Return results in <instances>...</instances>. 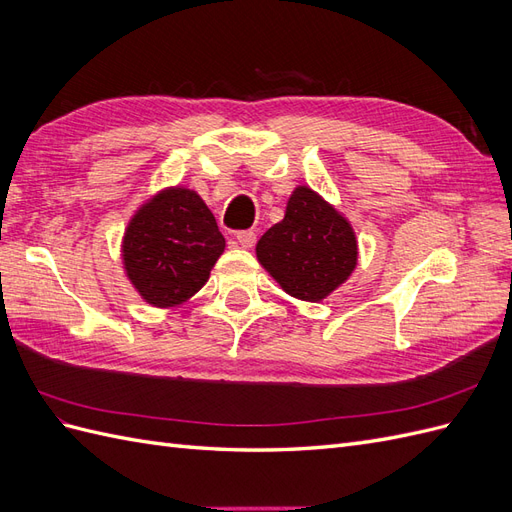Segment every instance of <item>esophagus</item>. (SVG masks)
Returning <instances> with one entry per match:
<instances>
[{"mask_svg":"<svg viewBox=\"0 0 512 512\" xmlns=\"http://www.w3.org/2000/svg\"><path fill=\"white\" fill-rule=\"evenodd\" d=\"M237 243L241 247H245V250H250V247H254V243H256V232L254 230H239L237 232Z\"/></svg>","mask_w":512,"mask_h":512,"instance_id":"obj_1","label":"esophagus"}]
</instances>
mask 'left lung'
Instances as JSON below:
<instances>
[{"mask_svg":"<svg viewBox=\"0 0 512 512\" xmlns=\"http://www.w3.org/2000/svg\"><path fill=\"white\" fill-rule=\"evenodd\" d=\"M256 256L273 280L301 301H322L356 267V237L346 218L314 190H294L286 215L256 245Z\"/></svg>","mask_w":512,"mask_h":512,"instance_id":"1","label":"left lung"}]
</instances>
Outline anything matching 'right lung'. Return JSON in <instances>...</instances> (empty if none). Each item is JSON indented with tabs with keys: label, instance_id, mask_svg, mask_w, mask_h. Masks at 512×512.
I'll use <instances>...</instances> for the list:
<instances>
[{
	"label": "right lung",
	"instance_id": "right-lung-1",
	"mask_svg": "<svg viewBox=\"0 0 512 512\" xmlns=\"http://www.w3.org/2000/svg\"><path fill=\"white\" fill-rule=\"evenodd\" d=\"M226 241L196 192L170 188L134 213L123 237V267L141 297L156 307L188 301L209 280Z\"/></svg>",
	"mask_w": 512,
	"mask_h": 512
}]
</instances>
